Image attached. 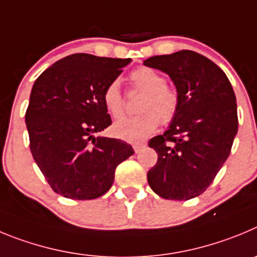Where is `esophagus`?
I'll use <instances>...</instances> for the list:
<instances>
[{
    "label": "esophagus",
    "mask_w": 257,
    "mask_h": 257,
    "mask_svg": "<svg viewBox=\"0 0 257 257\" xmlns=\"http://www.w3.org/2000/svg\"><path fill=\"white\" fill-rule=\"evenodd\" d=\"M145 147H146V143H137V145L133 146L134 152H136V154H138V152L142 151V149H145Z\"/></svg>",
    "instance_id": "esophagus-1"
}]
</instances>
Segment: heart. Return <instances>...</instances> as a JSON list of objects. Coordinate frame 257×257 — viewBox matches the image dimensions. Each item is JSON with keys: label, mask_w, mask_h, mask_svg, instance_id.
Listing matches in <instances>:
<instances>
[{"label": "heart", "mask_w": 257, "mask_h": 257, "mask_svg": "<svg viewBox=\"0 0 257 257\" xmlns=\"http://www.w3.org/2000/svg\"><path fill=\"white\" fill-rule=\"evenodd\" d=\"M131 80L134 88L143 92L138 103L140 114L117 120L111 131L119 140L138 143L154 133L160 121L169 124L174 120L179 108V96L175 89L165 85V78L160 73L147 66H141L132 71ZM103 103L112 117L123 115V96L117 80L111 82L105 88Z\"/></svg>", "instance_id": "heart-1"}]
</instances>
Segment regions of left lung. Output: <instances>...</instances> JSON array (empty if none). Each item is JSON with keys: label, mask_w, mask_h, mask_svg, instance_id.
Returning <instances> with one entry per match:
<instances>
[{"label": "left lung", "mask_w": 257, "mask_h": 257, "mask_svg": "<svg viewBox=\"0 0 257 257\" xmlns=\"http://www.w3.org/2000/svg\"><path fill=\"white\" fill-rule=\"evenodd\" d=\"M146 66L166 73L179 96L168 131L151 138L157 163L147 173L152 191L166 200H191L212 183L238 131L232 84L216 64L193 51L152 56Z\"/></svg>", "instance_id": "1"}]
</instances>
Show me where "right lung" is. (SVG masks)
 Wrapping results in <instances>:
<instances>
[{
  "mask_svg": "<svg viewBox=\"0 0 257 257\" xmlns=\"http://www.w3.org/2000/svg\"><path fill=\"white\" fill-rule=\"evenodd\" d=\"M131 61L74 54L34 82L25 114L31 151L60 196L93 200L105 195L116 166L134 154L121 140L94 136L111 125L103 91Z\"/></svg>",
  "mask_w": 257,
  "mask_h": 257,
  "instance_id": "obj_1",
  "label": "right lung"
}]
</instances>
